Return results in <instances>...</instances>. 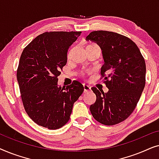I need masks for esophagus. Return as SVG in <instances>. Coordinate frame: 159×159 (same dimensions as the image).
<instances>
[{"label": "esophagus", "instance_id": "34e87169", "mask_svg": "<svg viewBox=\"0 0 159 159\" xmlns=\"http://www.w3.org/2000/svg\"><path fill=\"white\" fill-rule=\"evenodd\" d=\"M83 89H84V93H88L91 90V88L89 85H86V84H84L83 85Z\"/></svg>", "mask_w": 159, "mask_h": 159}]
</instances>
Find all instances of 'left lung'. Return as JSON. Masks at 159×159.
I'll list each match as a JSON object with an SVG mask.
<instances>
[{
  "mask_svg": "<svg viewBox=\"0 0 159 159\" xmlns=\"http://www.w3.org/2000/svg\"><path fill=\"white\" fill-rule=\"evenodd\" d=\"M102 49L105 64L101 67L107 93L92 88L96 101L90 110L95 120L114 125L133 112L145 84V62L132 40L116 32L94 31L87 36Z\"/></svg>",
  "mask_w": 159,
  "mask_h": 159,
  "instance_id": "1",
  "label": "left lung"
}]
</instances>
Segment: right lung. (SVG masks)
Instances as JSON below:
<instances>
[{
    "mask_svg": "<svg viewBox=\"0 0 159 159\" xmlns=\"http://www.w3.org/2000/svg\"><path fill=\"white\" fill-rule=\"evenodd\" d=\"M81 32H49L36 37L21 53L16 77L24 107L38 125L49 129L62 127L69 120L73 105L83 85L73 82L66 88L58 84L67 61L69 46Z\"/></svg>",
    "mask_w": 159,
    "mask_h": 159,
    "instance_id": "right-lung-1",
    "label": "right lung"
}]
</instances>
